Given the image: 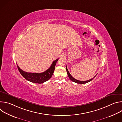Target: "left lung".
<instances>
[{
  "mask_svg": "<svg viewBox=\"0 0 122 122\" xmlns=\"http://www.w3.org/2000/svg\"><path fill=\"white\" fill-rule=\"evenodd\" d=\"M66 72H67V75H68V76L69 78L71 79V80L72 81L74 82H76V83H79V84H84V83H87V82H88L91 81L93 79V78H94L96 76V75H96L93 78H92V79H90V80H89L85 81H79V80H77L74 79V78L71 75V74L69 73V71H68V69H67V67H66Z\"/></svg>",
  "mask_w": 122,
  "mask_h": 122,
  "instance_id": "obj_1",
  "label": "left lung"
}]
</instances>
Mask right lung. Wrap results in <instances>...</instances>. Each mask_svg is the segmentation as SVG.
<instances>
[{
	"mask_svg": "<svg viewBox=\"0 0 122 122\" xmlns=\"http://www.w3.org/2000/svg\"><path fill=\"white\" fill-rule=\"evenodd\" d=\"M58 59L55 60L51 64V66L43 72L42 73H30L23 70L17 65L18 70L21 74L27 81L36 83H42L49 80L53 75L56 62Z\"/></svg>",
	"mask_w": 122,
	"mask_h": 122,
	"instance_id": "obj_1",
	"label": "right lung"
}]
</instances>
